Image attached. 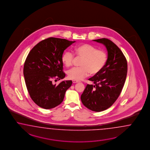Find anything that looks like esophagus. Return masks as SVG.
<instances>
[{
	"label": "esophagus",
	"mask_w": 150,
	"mask_h": 150,
	"mask_svg": "<svg viewBox=\"0 0 150 150\" xmlns=\"http://www.w3.org/2000/svg\"><path fill=\"white\" fill-rule=\"evenodd\" d=\"M73 83H77V82H79V81H77V80H73Z\"/></svg>",
	"instance_id": "obj_1"
}]
</instances>
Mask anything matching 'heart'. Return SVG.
I'll list each match as a JSON object with an SVG mask.
<instances>
[{
    "instance_id": "1",
    "label": "heart",
    "mask_w": 150,
    "mask_h": 150,
    "mask_svg": "<svg viewBox=\"0 0 150 150\" xmlns=\"http://www.w3.org/2000/svg\"><path fill=\"white\" fill-rule=\"evenodd\" d=\"M76 57L82 58L80 65L68 71V76L71 80H81L87 77L89 73L95 75L99 73L105 65L108 54L105 51L97 49L92 45L83 44L75 46L74 49ZM62 62L67 67L73 64L74 55L70 51H65L62 56Z\"/></svg>"
}]
</instances>
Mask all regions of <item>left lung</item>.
Listing matches in <instances>:
<instances>
[{
  "instance_id": "1",
  "label": "left lung",
  "mask_w": 150,
  "mask_h": 150,
  "mask_svg": "<svg viewBox=\"0 0 150 150\" xmlns=\"http://www.w3.org/2000/svg\"><path fill=\"white\" fill-rule=\"evenodd\" d=\"M93 41L105 46L108 60L99 73L89 78L94 84L86 86L81 100L88 109L100 112L110 108L120 95L127 77V62L121 50L109 39Z\"/></svg>"
}]
</instances>
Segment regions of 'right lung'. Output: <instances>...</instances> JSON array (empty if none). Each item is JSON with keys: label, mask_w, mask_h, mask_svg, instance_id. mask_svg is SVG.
Returning <instances> with one entry per match:
<instances>
[{"label": "right lung", "mask_w": 150, "mask_h": 150, "mask_svg": "<svg viewBox=\"0 0 150 150\" xmlns=\"http://www.w3.org/2000/svg\"><path fill=\"white\" fill-rule=\"evenodd\" d=\"M75 41L49 38L39 42L29 53L24 62L23 75L27 88L33 101L41 108L50 109L63 101L71 80L53 85V80L65 76L62 56Z\"/></svg>", "instance_id": "add662e5"}]
</instances>
